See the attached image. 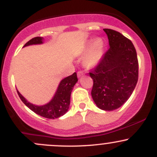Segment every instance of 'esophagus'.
<instances>
[{
  "label": "esophagus",
  "mask_w": 157,
  "mask_h": 157,
  "mask_svg": "<svg viewBox=\"0 0 157 157\" xmlns=\"http://www.w3.org/2000/svg\"><path fill=\"white\" fill-rule=\"evenodd\" d=\"M83 72H82V71H77V77H82V75H83Z\"/></svg>",
  "instance_id": "obj_1"
}]
</instances>
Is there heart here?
Masks as SVG:
<instances>
[{"label": "heart", "mask_w": 157, "mask_h": 157, "mask_svg": "<svg viewBox=\"0 0 157 157\" xmlns=\"http://www.w3.org/2000/svg\"><path fill=\"white\" fill-rule=\"evenodd\" d=\"M104 52L103 40L100 37L91 39L87 41L82 51L86 56L83 58V63L87 68H94L101 60Z\"/></svg>", "instance_id": "b5f03b06"}]
</instances>
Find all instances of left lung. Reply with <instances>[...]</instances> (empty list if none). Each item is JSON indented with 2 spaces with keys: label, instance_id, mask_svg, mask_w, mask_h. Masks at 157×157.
<instances>
[{
  "label": "left lung",
  "instance_id": "8db88e82",
  "mask_svg": "<svg viewBox=\"0 0 157 157\" xmlns=\"http://www.w3.org/2000/svg\"><path fill=\"white\" fill-rule=\"evenodd\" d=\"M110 48L89 72L91 96L99 109H117L128 100L138 81L139 64L132 42L120 32L104 29Z\"/></svg>",
  "mask_w": 157,
  "mask_h": 157
}]
</instances>
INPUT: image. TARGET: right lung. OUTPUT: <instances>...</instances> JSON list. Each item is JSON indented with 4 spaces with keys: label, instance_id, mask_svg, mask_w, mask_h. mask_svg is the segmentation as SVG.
Masks as SVG:
<instances>
[{
    "label": "right lung",
    "instance_id": "obj_1",
    "mask_svg": "<svg viewBox=\"0 0 157 157\" xmlns=\"http://www.w3.org/2000/svg\"><path fill=\"white\" fill-rule=\"evenodd\" d=\"M43 39L44 38L41 37H34L28 41L23 47L29 46V45L43 44ZM77 80L78 79H77L76 72L63 79L60 81L57 91L52 100L48 103L44 105H33L27 101L18 91H17V92L23 103L32 111L45 118L56 119L65 114L69 109L71 93L74 86L76 84Z\"/></svg>",
    "mask_w": 157,
    "mask_h": 157
}]
</instances>
